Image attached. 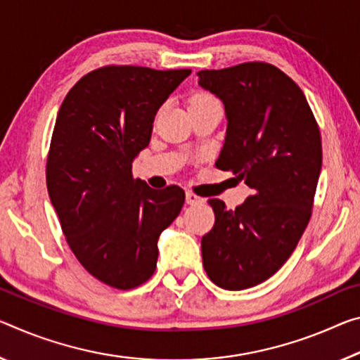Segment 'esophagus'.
<instances>
[{
    "label": "esophagus",
    "instance_id": "obj_1",
    "mask_svg": "<svg viewBox=\"0 0 360 360\" xmlns=\"http://www.w3.org/2000/svg\"><path fill=\"white\" fill-rule=\"evenodd\" d=\"M202 202H203V198L198 197L197 193H193V192L186 193V203L187 205H197V203H202Z\"/></svg>",
    "mask_w": 360,
    "mask_h": 360
}]
</instances>
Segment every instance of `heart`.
I'll return each instance as SVG.
<instances>
[{
  "label": "heart",
  "instance_id": "obj_1",
  "mask_svg": "<svg viewBox=\"0 0 360 360\" xmlns=\"http://www.w3.org/2000/svg\"><path fill=\"white\" fill-rule=\"evenodd\" d=\"M207 99H213V98H211V96H208V94H205V93H197L195 96H193V98H192V101H191V102H197V101H207Z\"/></svg>",
  "mask_w": 360,
  "mask_h": 360
}]
</instances>
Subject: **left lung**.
I'll return each mask as SVG.
<instances>
[{
    "instance_id": "obj_1",
    "label": "left lung",
    "mask_w": 360,
    "mask_h": 360,
    "mask_svg": "<svg viewBox=\"0 0 360 360\" xmlns=\"http://www.w3.org/2000/svg\"><path fill=\"white\" fill-rule=\"evenodd\" d=\"M197 75L226 108L216 168L232 171L253 192L236 210L208 200L214 226L202 238L203 267L218 287L245 290L281 269L311 219L321 131L303 91L276 65L245 62Z\"/></svg>"
}]
</instances>
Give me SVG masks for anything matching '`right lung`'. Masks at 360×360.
<instances>
[{
	"label": "right lung",
	"mask_w": 360,
	"mask_h": 360,
	"mask_svg": "<svg viewBox=\"0 0 360 360\" xmlns=\"http://www.w3.org/2000/svg\"><path fill=\"white\" fill-rule=\"evenodd\" d=\"M191 72L96 68L57 113L46 162L51 203L79 264L108 287L131 290L149 281L158 236L184 205L179 186L150 189L133 178L131 163L149 146L160 105Z\"/></svg>",
	"instance_id": "1"
}]
</instances>
